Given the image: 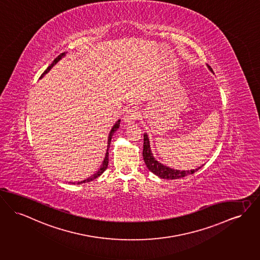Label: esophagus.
Wrapping results in <instances>:
<instances>
[{"label":"esophagus","instance_id":"obj_1","mask_svg":"<svg viewBox=\"0 0 260 260\" xmlns=\"http://www.w3.org/2000/svg\"><path fill=\"white\" fill-rule=\"evenodd\" d=\"M138 116H139V113H138V110L136 109H129L125 112L124 116H123V122L131 124V123H134L138 120Z\"/></svg>","mask_w":260,"mask_h":260}]
</instances>
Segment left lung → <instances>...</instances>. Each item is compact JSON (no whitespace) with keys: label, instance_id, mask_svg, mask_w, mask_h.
Returning <instances> with one entry per match:
<instances>
[{"label":"left lung","instance_id":"1","mask_svg":"<svg viewBox=\"0 0 260 260\" xmlns=\"http://www.w3.org/2000/svg\"><path fill=\"white\" fill-rule=\"evenodd\" d=\"M208 70L213 74L212 69L207 64ZM143 160L146 164V167L150 172H152L154 175L158 176L161 179H167V180H176V179H181L187 175H191L193 173H196L197 171H199L201 168V166L197 169H191V170H176V169H172L163 165L162 163H160L159 161H157L154 156H153L151 148H150V141L148 135L145 133L143 134Z\"/></svg>","mask_w":260,"mask_h":260}]
</instances>
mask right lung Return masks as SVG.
Masks as SVG:
<instances>
[{"mask_svg": "<svg viewBox=\"0 0 260 260\" xmlns=\"http://www.w3.org/2000/svg\"><path fill=\"white\" fill-rule=\"evenodd\" d=\"M66 54L67 53H61V55H59L53 62L47 68L46 71L42 74V76L40 77V78H42V77H44L45 75H46L48 72H50V70L58 62V61L61 60V58H63L64 56H66ZM120 122H121V120H118L117 122H115V124L113 125V127L111 128V131H110V133H109V137H108V145H107V151H106V154H105V157H104V160H103V162H102V164H101V166H100V168L98 169V171H96V173L95 174H93L92 176L90 177H88L86 180H83V181H81V182H77V184H80V183H88V182H91L93 180H95L96 178H98L99 176H101L102 175V173H104V171H106V169L108 168V163H109V148H110V144H111V140H112V137H113V135L115 134V132L120 127Z\"/></svg>", "mask_w": 260, "mask_h": 260, "instance_id": "1", "label": "right lung"}]
</instances>
